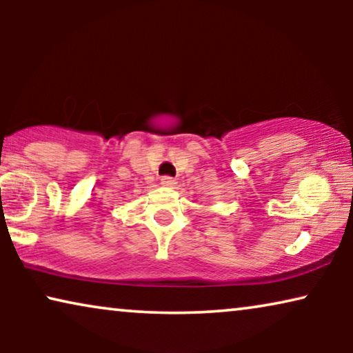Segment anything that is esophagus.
Segmentation results:
<instances>
[{
    "label": "esophagus",
    "instance_id": "esophagus-1",
    "mask_svg": "<svg viewBox=\"0 0 353 353\" xmlns=\"http://www.w3.org/2000/svg\"><path fill=\"white\" fill-rule=\"evenodd\" d=\"M161 183L163 186H167V188H173L176 185V181H175V178H172V176H162L161 178Z\"/></svg>",
    "mask_w": 353,
    "mask_h": 353
}]
</instances>
